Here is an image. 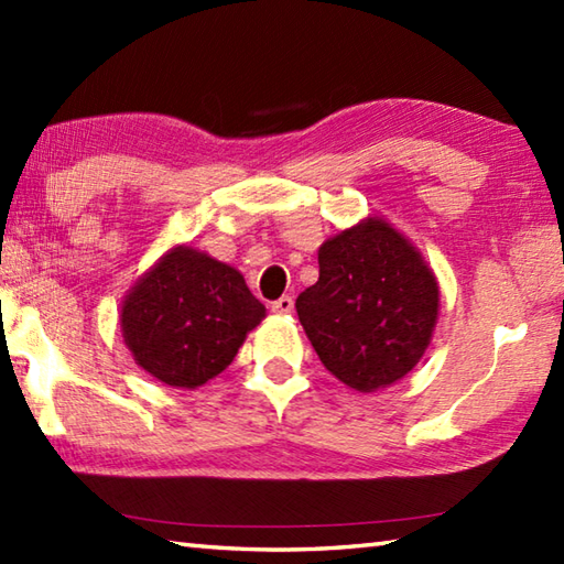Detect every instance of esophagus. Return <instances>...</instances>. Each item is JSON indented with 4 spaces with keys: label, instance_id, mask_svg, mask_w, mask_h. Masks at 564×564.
I'll return each instance as SVG.
<instances>
[{
    "label": "esophagus",
    "instance_id": "esophagus-1",
    "mask_svg": "<svg viewBox=\"0 0 564 564\" xmlns=\"http://www.w3.org/2000/svg\"><path fill=\"white\" fill-rule=\"evenodd\" d=\"M271 311L281 313V316H283V313H291L293 311V299H291V295H281L279 301L271 303Z\"/></svg>",
    "mask_w": 564,
    "mask_h": 564
}]
</instances>
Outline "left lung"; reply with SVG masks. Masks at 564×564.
Returning a JSON list of instances; mask_svg holds the SVG:
<instances>
[{
	"label": "left lung",
	"mask_w": 564,
	"mask_h": 564,
	"mask_svg": "<svg viewBox=\"0 0 564 564\" xmlns=\"http://www.w3.org/2000/svg\"><path fill=\"white\" fill-rule=\"evenodd\" d=\"M318 281L295 299L318 358L360 393L405 378L431 346L441 289L417 248L378 216L318 248Z\"/></svg>",
	"instance_id": "1"
}]
</instances>
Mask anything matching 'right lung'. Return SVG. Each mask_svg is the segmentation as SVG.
Listing matches in <instances>:
<instances>
[{"mask_svg": "<svg viewBox=\"0 0 564 564\" xmlns=\"http://www.w3.org/2000/svg\"><path fill=\"white\" fill-rule=\"evenodd\" d=\"M263 318L243 275L191 246L161 256L131 285L119 316L137 366L171 388L216 378Z\"/></svg>", "mask_w": 564, "mask_h": 564, "instance_id": "obj_1", "label": "right lung"}]
</instances>
